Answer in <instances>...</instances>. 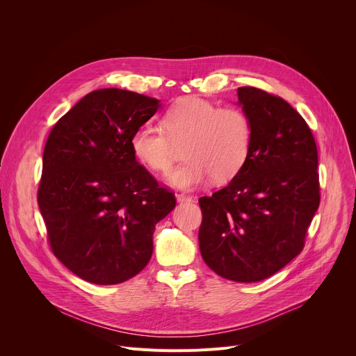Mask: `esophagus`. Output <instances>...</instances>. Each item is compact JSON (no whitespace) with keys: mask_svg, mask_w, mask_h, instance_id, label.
<instances>
[{"mask_svg":"<svg viewBox=\"0 0 356 356\" xmlns=\"http://www.w3.org/2000/svg\"><path fill=\"white\" fill-rule=\"evenodd\" d=\"M176 200L179 203H183V202H192L193 199L191 196H184V195H176Z\"/></svg>","mask_w":356,"mask_h":356,"instance_id":"1","label":"esophagus"}]
</instances>
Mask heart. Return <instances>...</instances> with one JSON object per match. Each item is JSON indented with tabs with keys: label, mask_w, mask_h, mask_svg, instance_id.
<instances>
[{
	"label": "heart",
	"mask_w": 356,
	"mask_h": 356,
	"mask_svg": "<svg viewBox=\"0 0 356 356\" xmlns=\"http://www.w3.org/2000/svg\"><path fill=\"white\" fill-rule=\"evenodd\" d=\"M163 128L138 127L131 137L137 160L156 173L172 167L177 147L186 161L167 175L165 181L184 192L195 191L212 177L227 181L247 163L254 127L236 106H218L197 97L184 98L165 111Z\"/></svg>",
	"instance_id": "obj_1"
}]
</instances>
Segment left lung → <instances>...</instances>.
I'll list each match as a JSON object with an SVG mask.
<instances>
[{
	"label": "left lung",
	"mask_w": 356,
	"mask_h": 356,
	"mask_svg": "<svg viewBox=\"0 0 356 356\" xmlns=\"http://www.w3.org/2000/svg\"><path fill=\"white\" fill-rule=\"evenodd\" d=\"M254 127L247 163L225 188L199 199V248L218 275L266 280L300 254L319 208L317 147L303 117L283 98L236 90Z\"/></svg>",
	"instance_id": "8db88e82"
}]
</instances>
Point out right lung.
Masks as SVG:
<instances>
[{"mask_svg": "<svg viewBox=\"0 0 356 356\" xmlns=\"http://www.w3.org/2000/svg\"><path fill=\"white\" fill-rule=\"evenodd\" d=\"M160 106L131 90L98 89L50 131L37 202L53 254L88 283L137 275L152 258L157 222L176 207L131 148Z\"/></svg>", "mask_w": 356, "mask_h": 356, "instance_id": "right-lung-1", "label": "right lung"}]
</instances>
